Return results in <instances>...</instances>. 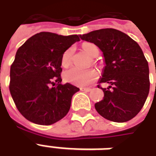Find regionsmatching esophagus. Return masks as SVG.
Listing matches in <instances>:
<instances>
[{"label":"esophagus","mask_w":156,"mask_h":156,"mask_svg":"<svg viewBox=\"0 0 156 156\" xmlns=\"http://www.w3.org/2000/svg\"><path fill=\"white\" fill-rule=\"evenodd\" d=\"M81 91H84V92H90L92 90L90 88H80Z\"/></svg>","instance_id":"obj_1"}]
</instances>
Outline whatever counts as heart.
Wrapping results in <instances>:
<instances>
[{
  "mask_svg": "<svg viewBox=\"0 0 156 156\" xmlns=\"http://www.w3.org/2000/svg\"><path fill=\"white\" fill-rule=\"evenodd\" d=\"M83 48L85 52L90 57L94 58L96 55L98 54V48L93 43H84L83 45ZM73 52V48H69L63 52L61 58V64L62 67L67 68L71 62L72 54ZM98 73L95 69H89V70H80L78 68H73L69 70H67L63 73V78L67 82L71 83L73 84L85 87L91 84L92 83L98 78Z\"/></svg>",
  "mask_w": 156,
  "mask_h": 156,
  "instance_id": "obj_1",
  "label": "heart"
}]
</instances>
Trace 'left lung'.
Instances as JSON below:
<instances>
[{
	"instance_id": "1",
	"label": "left lung",
	"mask_w": 156,
	"mask_h": 156,
	"mask_svg": "<svg viewBox=\"0 0 156 156\" xmlns=\"http://www.w3.org/2000/svg\"><path fill=\"white\" fill-rule=\"evenodd\" d=\"M103 52L105 66L98 83L105 96L95 108L106 119L126 122L138 115L150 91L149 65L137 42L119 30L105 28L79 35Z\"/></svg>"
}]
</instances>
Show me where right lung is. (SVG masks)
<instances>
[{
  "instance_id": "obj_1",
  "label": "right lung",
  "mask_w": 156,
  "mask_h": 156,
  "mask_svg": "<svg viewBox=\"0 0 156 156\" xmlns=\"http://www.w3.org/2000/svg\"><path fill=\"white\" fill-rule=\"evenodd\" d=\"M78 41V35L41 32L19 48L11 66L9 88L16 108L27 119L50 125L68 113L73 95L79 88L61 83V58Z\"/></svg>"
}]
</instances>
